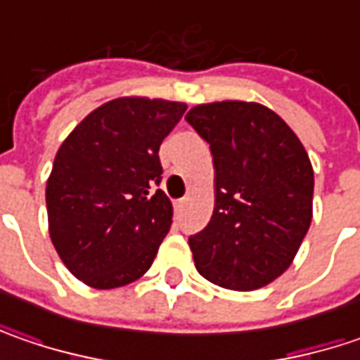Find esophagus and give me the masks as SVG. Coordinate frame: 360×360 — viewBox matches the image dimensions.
I'll use <instances>...</instances> for the list:
<instances>
[{"mask_svg": "<svg viewBox=\"0 0 360 360\" xmlns=\"http://www.w3.org/2000/svg\"><path fill=\"white\" fill-rule=\"evenodd\" d=\"M184 206H186V198H182V200L174 202V208H176V210H182Z\"/></svg>", "mask_w": 360, "mask_h": 360, "instance_id": "1", "label": "esophagus"}]
</instances>
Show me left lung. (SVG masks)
Listing matches in <instances>:
<instances>
[{
  "label": "left lung",
  "instance_id": "1",
  "mask_svg": "<svg viewBox=\"0 0 360 360\" xmlns=\"http://www.w3.org/2000/svg\"><path fill=\"white\" fill-rule=\"evenodd\" d=\"M186 122L214 162V212L188 238L196 270L230 290L266 286L290 266L311 226L309 154L278 114L255 102L194 105Z\"/></svg>",
  "mask_w": 360,
  "mask_h": 360
}]
</instances>
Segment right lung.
Listing matches in <instances>:
<instances>
[{"mask_svg": "<svg viewBox=\"0 0 360 360\" xmlns=\"http://www.w3.org/2000/svg\"><path fill=\"white\" fill-rule=\"evenodd\" d=\"M186 104L118 98L96 108L60 146L46 186L49 236L91 288H118L152 266L172 224L158 150Z\"/></svg>", "mask_w": 360, "mask_h": 360, "instance_id": "1", "label": "right lung"}]
</instances>
